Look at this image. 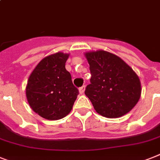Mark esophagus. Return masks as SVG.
Listing matches in <instances>:
<instances>
[{
    "label": "esophagus",
    "instance_id": "34e87169",
    "mask_svg": "<svg viewBox=\"0 0 160 160\" xmlns=\"http://www.w3.org/2000/svg\"><path fill=\"white\" fill-rule=\"evenodd\" d=\"M84 90H85V85H83L82 87H80V89H79V91H80V94H82V93H84Z\"/></svg>",
    "mask_w": 160,
    "mask_h": 160
}]
</instances>
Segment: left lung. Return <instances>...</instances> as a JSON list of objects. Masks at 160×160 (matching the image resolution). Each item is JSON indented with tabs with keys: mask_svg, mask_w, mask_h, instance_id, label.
I'll return each instance as SVG.
<instances>
[{
	"mask_svg": "<svg viewBox=\"0 0 160 160\" xmlns=\"http://www.w3.org/2000/svg\"><path fill=\"white\" fill-rule=\"evenodd\" d=\"M91 73L84 93L94 109L105 118L129 112L141 98L138 76L122 59L103 50L85 52Z\"/></svg>",
	"mask_w": 160,
	"mask_h": 160,
	"instance_id": "8db88e82",
	"label": "left lung"
}]
</instances>
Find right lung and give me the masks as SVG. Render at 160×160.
<instances>
[{
    "label": "right lung",
    "mask_w": 160,
    "mask_h": 160,
    "mask_svg": "<svg viewBox=\"0 0 160 160\" xmlns=\"http://www.w3.org/2000/svg\"><path fill=\"white\" fill-rule=\"evenodd\" d=\"M69 54L57 52L44 58L28 77L26 97L33 111L48 120L62 119L70 113L79 90L66 70Z\"/></svg>",
    "instance_id": "obj_1"
}]
</instances>
